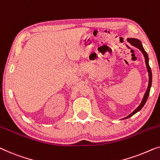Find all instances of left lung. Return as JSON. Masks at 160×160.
<instances>
[{
    "instance_id": "1",
    "label": "left lung",
    "mask_w": 160,
    "mask_h": 160,
    "mask_svg": "<svg viewBox=\"0 0 160 160\" xmlns=\"http://www.w3.org/2000/svg\"><path fill=\"white\" fill-rule=\"evenodd\" d=\"M127 40H128V42H130L132 45L134 46V47L138 48L141 50V52L143 53V56H144V58H145V63L146 65H147V71H148V73H149V86H148V88L147 89V91L145 92V94L144 96H143V98L142 99V102L139 105V106L135 110L133 111V112L131 113L130 115H128V116L124 118L123 119H126V118H130L131 116H133L134 114H136V112H138V111H140L142 110V108L143 107V105H145L146 102H147V99H148V97L149 95V92H150V89H151V86H152V70H151V68H150L149 65V58H148V55L147 52L145 51L144 49H143V46H142V44L140 40H138V39H135V38H128L127 39Z\"/></svg>"
}]
</instances>
